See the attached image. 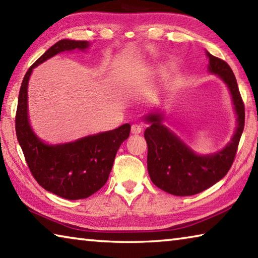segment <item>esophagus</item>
I'll list each match as a JSON object with an SVG mask.
<instances>
[{"label":"esophagus","mask_w":258,"mask_h":258,"mask_svg":"<svg viewBox=\"0 0 258 258\" xmlns=\"http://www.w3.org/2000/svg\"><path fill=\"white\" fill-rule=\"evenodd\" d=\"M131 132H132V134H140L142 132V127L138 124H133L132 128H131Z\"/></svg>","instance_id":"34e87169"}]
</instances>
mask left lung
Masks as SVG:
<instances>
[{
	"instance_id": "8db88e82",
	"label": "left lung",
	"mask_w": 258,
	"mask_h": 258,
	"mask_svg": "<svg viewBox=\"0 0 258 258\" xmlns=\"http://www.w3.org/2000/svg\"><path fill=\"white\" fill-rule=\"evenodd\" d=\"M207 56L208 71L216 74L228 85L237 113V128L225 148L212 155H197L166 127L160 112H150L145 117L150 124L145 131L148 172L156 186L174 196L197 195L222 180L233 164L243 131L244 104L232 69L224 60L209 52Z\"/></svg>"
}]
</instances>
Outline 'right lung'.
Instances as JSON below:
<instances>
[{"label":"right lung","instance_id":"obj_1","mask_svg":"<svg viewBox=\"0 0 258 258\" xmlns=\"http://www.w3.org/2000/svg\"><path fill=\"white\" fill-rule=\"evenodd\" d=\"M86 41L61 40L32 64L21 83L16 113V134L25 159L38 184L69 200L84 199L106 184L119 147L131 125L78 139L63 145H46L33 132L28 120L27 87L33 69L63 51L85 50Z\"/></svg>","mask_w":258,"mask_h":258}]
</instances>
